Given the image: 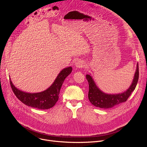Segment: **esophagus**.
<instances>
[{
  "mask_svg": "<svg viewBox=\"0 0 147 147\" xmlns=\"http://www.w3.org/2000/svg\"><path fill=\"white\" fill-rule=\"evenodd\" d=\"M75 65L76 67L78 68H81V67H83V65H84V64L82 61H78L75 64Z\"/></svg>",
  "mask_w": 147,
  "mask_h": 147,
  "instance_id": "esophagus-1",
  "label": "esophagus"
}]
</instances>
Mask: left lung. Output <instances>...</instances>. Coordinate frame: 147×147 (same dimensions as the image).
I'll return each mask as SVG.
<instances>
[{
	"label": "left lung",
	"mask_w": 147,
	"mask_h": 147,
	"mask_svg": "<svg viewBox=\"0 0 147 147\" xmlns=\"http://www.w3.org/2000/svg\"><path fill=\"white\" fill-rule=\"evenodd\" d=\"M86 79L89 83L88 98L90 102L96 107L101 109H110L115 105L126 102L132 92L135 90L139 79V67L136 66L133 82L130 88L125 92L119 94H106L100 90L95 84L92 77L86 74Z\"/></svg>",
	"instance_id": "1"
}]
</instances>
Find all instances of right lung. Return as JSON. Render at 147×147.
<instances>
[{
  "label": "right lung",
  "mask_w": 147,
  "mask_h": 147,
  "mask_svg": "<svg viewBox=\"0 0 147 147\" xmlns=\"http://www.w3.org/2000/svg\"><path fill=\"white\" fill-rule=\"evenodd\" d=\"M72 71L69 67L62 70L52 85L45 91L39 93L30 94L15 88L10 80L11 88L15 96L26 105L40 110H47L53 107L59 98L61 88L67 77Z\"/></svg>",
  "instance_id": "add662e5"
}]
</instances>
